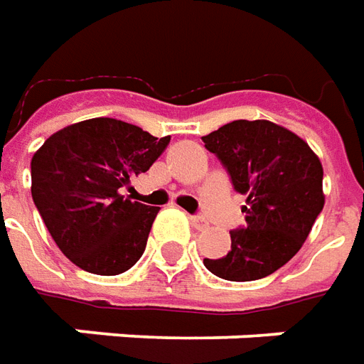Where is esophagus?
Instances as JSON below:
<instances>
[{
  "label": "esophagus",
  "mask_w": 364,
  "mask_h": 364,
  "mask_svg": "<svg viewBox=\"0 0 364 364\" xmlns=\"http://www.w3.org/2000/svg\"><path fill=\"white\" fill-rule=\"evenodd\" d=\"M190 221H192V225H194L196 229H208V221L202 218V215H190Z\"/></svg>",
  "instance_id": "esophagus-1"
}]
</instances>
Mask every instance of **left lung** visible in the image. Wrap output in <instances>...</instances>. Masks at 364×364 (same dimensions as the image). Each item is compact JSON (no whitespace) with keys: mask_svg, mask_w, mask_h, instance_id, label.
I'll use <instances>...</instances> for the list:
<instances>
[{"mask_svg":"<svg viewBox=\"0 0 364 364\" xmlns=\"http://www.w3.org/2000/svg\"><path fill=\"white\" fill-rule=\"evenodd\" d=\"M202 141L247 198L231 251L203 264L231 282L269 277L300 251L323 210L321 162L306 141L264 119L231 121Z\"/></svg>","mask_w":364,"mask_h":364,"instance_id":"1","label":"left lung"}]
</instances>
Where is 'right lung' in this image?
<instances>
[{
	"label": "right lung",
	"mask_w": 364,
	"mask_h": 364,
	"mask_svg": "<svg viewBox=\"0 0 364 364\" xmlns=\"http://www.w3.org/2000/svg\"><path fill=\"white\" fill-rule=\"evenodd\" d=\"M170 136L112 117L56 131L31 161V194L54 243L92 274L115 277L143 257L161 208L123 196L153 166Z\"/></svg>",
	"instance_id": "right-lung-1"
}]
</instances>
